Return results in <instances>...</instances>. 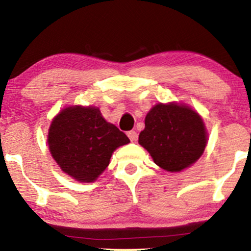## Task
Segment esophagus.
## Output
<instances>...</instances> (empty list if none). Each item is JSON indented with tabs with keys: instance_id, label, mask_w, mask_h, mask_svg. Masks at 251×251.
I'll use <instances>...</instances> for the list:
<instances>
[{
	"instance_id": "1",
	"label": "esophagus",
	"mask_w": 251,
	"mask_h": 251,
	"mask_svg": "<svg viewBox=\"0 0 251 251\" xmlns=\"http://www.w3.org/2000/svg\"><path fill=\"white\" fill-rule=\"evenodd\" d=\"M126 135H128V137L130 138L131 142H135V141L137 140V132L134 131V130H130L126 132Z\"/></svg>"
}]
</instances>
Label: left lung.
Masks as SVG:
<instances>
[{
  "mask_svg": "<svg viewBox=\"0 0 251 251\" xmlns=\"http://www.w3.org/2000/svg\"><path fill=\"white\" fill-rule=\"evenodd\" d=\"M138 143L158 167L179 173L204 152L208 131L201 115L184 103H157L147 114Z\"/></svg>",
  "mask_w": 251,
  "mask_h": 251,
  "instance_id": "8db88e82",
  "label": "left lung"
}]
</instances>
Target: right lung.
<instances>
[{
	"label": "right lung",
	"mask_w": 251,
	"mask_h": 251,
	"mask_svg": "<svg viewBox=\"0 0 251 251\" xmlns=\"http://www.w3.org/2000/svg\"><path fill=\"white\" fill-rule=\"evenodd\" d=\"M47 142L62 172L90 183L107 169L115 150L130 141L103 119L97 107L70 105L52 119Z\"/></svg>",
	"instance_id": "add662e5"
}]
</instances>
